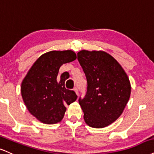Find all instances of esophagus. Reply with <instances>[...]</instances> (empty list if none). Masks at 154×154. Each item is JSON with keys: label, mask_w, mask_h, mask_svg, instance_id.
<instances>
[{"label": "esophagus", "mask_w": 154, "mask_h": 154, "mask_svg": "<svg viewBox=\"0 0 154 154\" xmlns=\"http://www.w3.org/2000/svg\"><path fill=\"white\" fill-rule=\"evenodd\" d=\"M74 91L76 92V94H77V95H79V90H78V89H77V88H74Z\"/></svg>", "instance_id": "obj_1"}]
</instances>
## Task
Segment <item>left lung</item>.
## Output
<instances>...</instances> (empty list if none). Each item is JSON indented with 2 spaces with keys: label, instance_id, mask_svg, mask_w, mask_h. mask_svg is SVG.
<instances>
[{
  "label": "left lung",
  "instance_id": "1",
  "mask_svg": "<svg viewBox=\"0 0 154 154\" xmlns=\"http://www.w3.org/2000/svg\"><path fill=\"white\" fill-rule=\"evenodd\" d=\"M77 59L88 81L85 97L79 98L89 126L101 128L116 121L131 95L128 77L119 63L104 51L82 50Z\"/></svg>",
  "mask_w": 154,
  "mask_h": 154
}]
</instances>
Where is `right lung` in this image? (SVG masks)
Listing matches in <instances>:
<instances>
[{"label":"right lung","mask_w":154,"mask_h":154,"mask_svg":"<svg viewBox=\"0 0 154 154\" xmlns=\"http://www.w3.org/2000/svg\"><path fill=\"white\" fill-rule=\"evenodd\" d=\"M77 59L71 50L51 51L42 55L29 69L21 83V95L26 106L34 117L44 123L60 122L70 105L77 98L75 92L65 88L68 76H58L63 64Z\"/></svg>","instance_id":"1"}]
</instances>
